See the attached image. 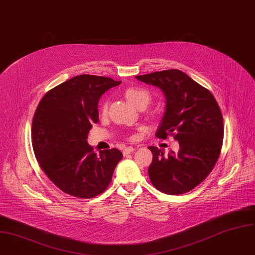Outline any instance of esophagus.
<instances>
[{
	"instance_id": "1",
	"label": "esophagus",
	"mask_w": 255,
	"mask_h": 255,
	"mask_svg": "<svg viewBox=\"0 0 255 255\" xmlns=\"http://www.w3.org/2000/svg\"><path fill=\"white\" fill-rule=\"evenodd\" d=\"M134 150H135V148H134L133 146H127V147H125V148H124V150H123V154H124V155H127V154H129V153L133 152Z\"/></svg>"
}]
</instances>
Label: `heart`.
<instances>
[{"label": "heart", "mask_w": 255, "mask_h": 255, "mask_svg": "<svg viewBox=\"0 0 255 255\" xmlns=\"http://www.w3.org/2000/svg\"><path fill=\"white\" fill-rule=\"evenodd\" d=\"M126 99L136 107L147 106L151 100V96L147 89L141 87H130L125 91ZM108 111V102H104L101 107V112L106 114Z\"/></svg>", "instance_id": "heart-1"}]
</instances>
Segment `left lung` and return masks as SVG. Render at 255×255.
Segmentation results:
<instances>
[{
	"label": "left lung",
	"mask_w": 255,
	"mask_h": 255,
	"mask_svg": "<svg viewBox=\"0 0 255 255\" xmlns=\"http://www.w3.org/2000/svg\"><path fill=\"white\" fill-rule=\"evenodd\" d=\"M159 87L166 97V112L155 136L166 139L171 134L179 151H164L155 146L148 176L153 186L166 194L188 192L214 169L221 153L224 123L221 109L212 92L177 69L135 76Z\"/></svg>",
	"instance_id": "obj_1"
}]
</instances>
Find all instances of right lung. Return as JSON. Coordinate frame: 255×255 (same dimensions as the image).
<instances>
[{
    "label": "right lung",
    "instance_id": "right-lung-1",
    "mask_svg": "<svg viewBox=\"0 0 255 255\" xmlns=\"http://www.w3.org/2000/svg\"><path fill=\"white\" fill-rule=\"evenodd\" d=\"M121 81L78 75L49 90L32 120L31 141L40 169L63 192L78 198L103 193L123 154L117 148L96 153L87 143L99 122L101 97Z\"/></svg>",
    "mask_w": 255,
    "mask_h": 255
}]
</instances>
